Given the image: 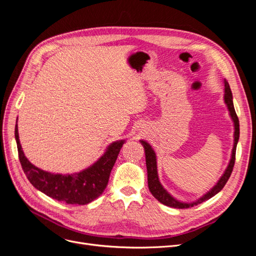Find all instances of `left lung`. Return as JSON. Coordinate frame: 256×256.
<instances>
[{"label": "left lung", "instance_id": "left-lung-1", "mask_svg": "<svg viewBox=\"0 0 256 256\" xmlns=\"http://www.w3.org/2000/svg\"><path fill=\"white\" fill-rule=\"evenodd\" d=\"M223 83H224V96H223L224 102H226L230 118L234 122V144H233V150H232L230 159L228 164L226 168V171H224V173L221 175L219 180L216 182V184L214 186V187L209 191H207L204 196L198 198L196 200H193V202L187 203V202H182V200H178L177 198H175L174 196L170 194V193L164 188V186L161 184V182L159 180L158 171H157L156 152H154V150H152V147L150 146V144L148 142H146L144 140H140L141 144L144 147V152H145L148 189L152 192L154 198H157L159 202L164 205H166L168 207H174V208H180V209L198 205L200 203L205 202V200L212 198V196H214L216 194V193H219L228 180V178L232 174V171H233L234 164H235L236 147H237V143L239 140V120H238V118H237L236 112H235V108H234V104H233V95H232V90L230 88V85L226 80H224Z\"/></svg>", "mask_w": 256, "mask_h": 256}]
</instances>
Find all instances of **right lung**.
<instances>
[{
  "label": "right lung",
  "mask_w": 256,
  "mask_h": 256,
  "mask_svg": "<svg viewBox=\"0 0 256 256\" xmlns=\"http://www.w3.org/2000/svg\"><path fill=\"white\" fill-rule=\"evenodd\" d=\"M18 120V118H17ZM19 160L28 180L34 187L54 200L67 204L85 205L96 200L106 188L110 173L125 140L112 142L95 164L72 174H54L30 164L22 150L18 125L14 127Z\"/></svg>",
  "instance_id": "1"
}]
</instances>
